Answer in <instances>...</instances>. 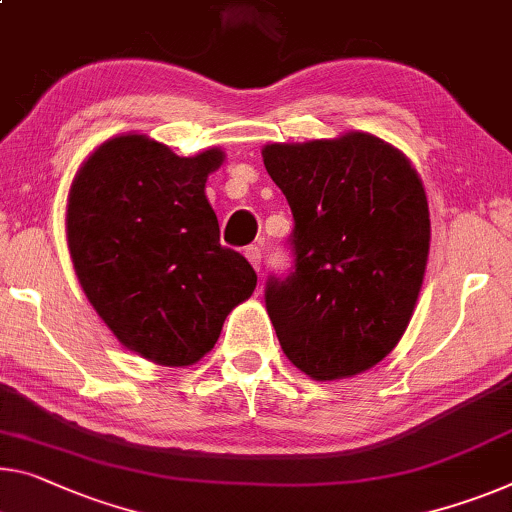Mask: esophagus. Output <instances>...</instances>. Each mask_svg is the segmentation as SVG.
I'll list each match as a JSON object with an SVG mask.
<instances>
[{
	"instance_id": "34e87169",
	"label": "esophagus",
	"mask_w": 512,
	"mask_h": 512,
	"mask_svg": "<svg viewBox=\"0 0 512 512\" xmlns=\"http://www.w3.org/2000/svg\"><path fill=\"white\" fill-rule=\"evenodd\" d=\"M245 256H247V261L251 263V267H254L256 272H261V249L258 247H249L247 251H245Z\"/></svg>"
}]
</instances>
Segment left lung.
<instances>
[{
  "instance_id": "left-lung-1",
  "label": "left lung",
  "mask_w": 512,
  "mask_h": 512,
  "mask_svg": "<svg viewBox=\"0 0 512 512\" xmlns=\"http://www.w3.org/2000/svg\"><path fill=\"white\" fill-rule=\"evenodd\" d=\"M263 162L295 219V270L265 288L283 355L318 382L364 373L396 348L419 300L430 251L421 178L368 132L267 144Z\"/></svg>"
}]
</instances>
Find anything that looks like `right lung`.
Masks as SVG:
<instances>
[{
	"instance_id": "add662e5",
	"label": "right lung",
	"mask_w": 512,
	"mask_h": 512,
	"mask_svg": "<svg viewBox=\"0 0 512 512\" xmlns=\"http://www.w3.org/2000/svg\"><path fill=\"white\" fill-rule=\"evenodd\" d=\"M224 157H180L128 132L102 141L70 185L66 235L84 295L119 343L153 364H196L256 288L247 258L219 245L206 199Z\"/></svg>"
}]
</instances>
